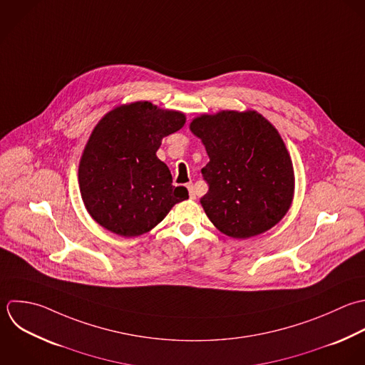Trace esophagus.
I'll use <instances>...</instances> for the list:
<instances>
[{
  "label": "esophagus",
  "mask_w": 365,
  "mask_h": 365,
  "mask_svg": "<svg viewBox=\"0 0 365 365\" xmlns=\"http://www.w3.org/2000/svg\"><path fill=\"white\" fill-rule=\"evenodd\" d=\"M187 190H189V196H190V199H196V192H195V186L190 183V185H187Z\"/></svg>",
  "instance_id": "obj_1"
}]
</instances>
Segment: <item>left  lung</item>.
<instances>
[{"label":"left lung","instance_id":"8db88e82","mask_svg":"<svg viewBox=\"0 0 365 365\" xmlns=\"http://www.w3.org/2000/svg\"><path fill=\"white\" fill-rule=\"evenodd\" d=\"M190 130L210 159L202 169L209 190L200 199L210 222L235 239L279 223L292 205L294 173L276 128L255 110H223L196 118Z\"/></svg>","mask_w":365,"mask_h":365}]
</instances>
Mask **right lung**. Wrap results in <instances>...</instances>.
Instances as JSON below:
<instances>
[{
    "label": "right lung",
    "instance_id": "add662e5",
    "mask_svg": "<svg viewBox=\"0 0 365 365\" xmlns=\"http://www.w3.org/2000/svg\"><path fill=\"white\" fill-rule=\"evenodd\" d=\"M185 125V115L135 102L106 113L95 126L79 163V187L89 215L123 237L143 235L189 197L172 185L158 159L162 139Z\"/></svg>",
    "mask_w": 365,
    "mask_h": 365
}]
</instances>
